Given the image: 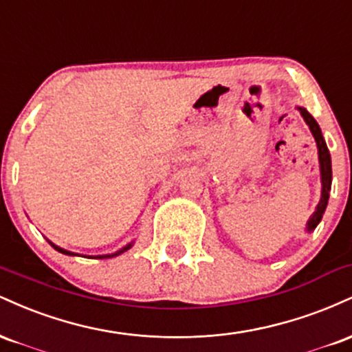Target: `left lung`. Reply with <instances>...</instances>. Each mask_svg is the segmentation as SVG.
Wrapping results in <instances>:
<instances>
[{
	"label": "left lung",
	"instance_id": "8db88e82",
	"mask_svg": "<svg viewBox=\"0 0 352 352\" xmlns=\"http://www.w3.org/2000/svg\"><path fill=\"white\" fill-rule=\"evenodd\" d=\"M298 111L301 112L302 119L305 122L308 124L311 134H313L314 140H316L318 145V157H319V170H321V199H319V204L316 210H314L313 215L309 217L308 223H306V232H313L314 228L318 227V223L321 221L322 213H324L326 207H328V200H329V192H331V180H333V170H331V155L328 151V145L324 142V137L321 134V129L314 117L306 111L305 107H298Z\"/></svg>",
	"mask_w": 352,
	"mask_h": 352
}]
</instances>
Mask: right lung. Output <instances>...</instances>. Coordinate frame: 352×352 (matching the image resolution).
<instances>
[{
	"label": "right lung",
	"instance_id": "add662e5",
	"mask_svg": "<svg viewBox=\"0 0 352 352\" xmlns=\"http://www.w3.org/2000/svg\"><path fill=\"white\" fill-rule=\"evenodd\" d=\"M50 243H51V241H50ZM51 246H54V250H58L59 253H64V254H71V256H76V254H78V253L67 252V250H64V248H59V246H56L54 243H51ZM131 246H132V243H129V245H125L122 250H119V252H116V253H111V254H98V256H94V258H114V256H119L120 253L127 252V250L131 248ZM78 256H82V254H78ZM84 258H91V256H84Z\"/></svg>",
	"mask_w": 352,
	"mask_h": 352
}]
</instances>
